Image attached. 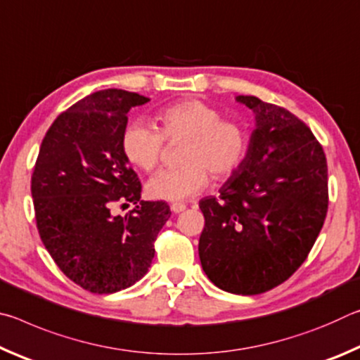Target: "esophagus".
<instances>
[{
    "label": "esophagus",
    "instance_id": "obj_1",
    "mask_svg": "<svg viewBox=\"0 0 360 360\" xmlns=\"http://www.w3.org/2000/svg\"><path fill=\"white\" fill-rule=\"evenodd\" d=\"M186 210V205L184 203H173L172 205V211L173 212H182Z\"/></svg>",
    "mask_w": 360,
    "mask_h": 360
}]
</instances>
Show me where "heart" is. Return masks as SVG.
<instances>
[{
	"label": "heart",
	"mask_w": 360,
	"mask_h": 360,
	"mask_svg": "<svg viewBox=\"0 0 360 360\" xmlns=\"http://www.w3.org/2000/svg\"><path fill=\"white\" fill-rule=\"evenodd\" d=\"M154 125L135 120L125 127L120 146L133 165L152 172L165 150V139L182 141L179 168L162 169L149 179L146 191L155 200L179 202L202 192L210 182V172L216 179L233 176L245 163L249 135L245 125L200 100H181L158 109Z\"/></svg>",
	"instance_id": "b5f03b06"
}]
</instances>
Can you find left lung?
Wrapping results in <instances>:
<instances>
[{"instance_id":"left-lung-1","label":"left lung","mask_w":360,"mask_h":360,"mask_svg":"<svg viewBox=\"0 0 360 360\" xmlns=\"http://www.w3.org/2000/svg\"><path fill=\"white\" fill-rule=\"evenodd\" d=\"M236 101L252 109L255 130L219 198L200 200L198 254L219 289L255 295L289 279L311 251L327 216V160L313 131L288 109L257 96Z\"/></svg>"}]
</instances>
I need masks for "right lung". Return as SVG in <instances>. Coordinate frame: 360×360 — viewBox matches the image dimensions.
I'll return each mask as SVG.
<instances>
[{
	"label": "right lung",
	"mask_w": 360,
	"mask_h": 360,
	"mask_svg": "<svg viewBox=\"0 0 360 360\" xmlns=\"http://www.w3.org/2000/svg\"><path fill=\"white\" fill-rule=\"evenodd\" d=\"M149 98L120 89L85 96L53 120L32 176L42 245L72 283L112 294L139 281L154 259L165 202H143L141 182L120 146L129 114ZM137 206L125 218L115 204Z\"/></svg>",
	"instance_id": "add662e5"
}]
</instances>
